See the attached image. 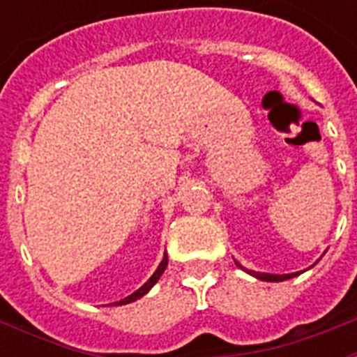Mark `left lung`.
<instances>
[{
	"label": "left lung",
	"instance_id": "8db88e82",
	"mask_svg": "<svg viewBox=\"0 0 357 357\" xmlns=\"http://www.w3.org/2000/svg\"><path fill=\"white\" fill-rule=\"evenodd\" d=\"M235 264L239 266L241 269H245L247 273H250L252 277H256V279H260V281H269V283H279V281H287V279H292V277L300 275L302 271H296V273H283V275H277V273H262V271H252V269H247L243 268L237 260H235Z\"/></svg>",
	"mask_w": 357,
	"mask_h": 357
}]
</instances>
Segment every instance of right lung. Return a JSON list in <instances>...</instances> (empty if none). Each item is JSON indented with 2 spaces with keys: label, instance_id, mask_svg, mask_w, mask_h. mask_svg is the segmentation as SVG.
<instances>
[{
  "label": "right lung",
  "instance_id": "add662e5",
  "mask_svg": "<svg viewBox=\"0 0 357 357\" xmlns=\"http://www.w3.org/2000/svg\"><path fill=\"white\" fill-rule=\"evenodd\" d=\"M166 266H168V255L164 252L162 262L158 264V268H156L155 273L149 277L147 283L143 284V287H139V289H137V291H135V292H132L130 296H126V298H122V300H120V302H114V306H124V304H130V302H135V300H139L141 296H145V294H147V292L151 291L153 287H155L156 281L160 279V275H162V273H164V269H166ZM110 306H112V304H110Z\"/></svg>",
  "mask_w": 357,
  "mask_h": 357
}]
</instances>
